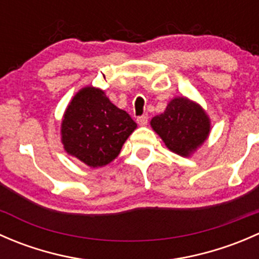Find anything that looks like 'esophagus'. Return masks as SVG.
<instances>
[{
  "label": "esophagus",
  "mask_w": 259,
  "mask_h": 259,
  "mask_svg": "<svg viewBox=\"0 0 259 259\" xmlns=\"http://www.w3.org/2000/svg\"><path fill=\"white\" fill-rule=\"evenodd\" d=\"M137 121H138V124L142 125V126H143V125H146V124H148V115H146V114L142 115V116L138 117Z\"/></svg>",
  "instance_id": "34e87169"
}]
</instances>
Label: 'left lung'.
<instances>
[{"label": "left lung", "instance_id": "obj_1", "mask_svg": "<svg viewBox=\"0 0 259 259\" xmlns=\"http://www.w3.org/2000/svg\"><path fill=\"white\" fill-rule=\"evenodd\" d=\"M150 126L169 150L190 156L209 137L210 119L199 104L178 96L169 101L163 114L150 120Z\"/></svg>", "mask_w": 259, "mask_h": 259}]
</instances>
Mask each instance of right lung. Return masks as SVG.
I'll return each instance as SVG.
<instances>
[{
  "label": "right lung",
  "mask_w": 259,
  "mask_h": 259,
  "mask_svg": "<svg viewBox=\"0 0 259 259\" xmlns=\"http://www.w3.org/2000/svg\"><path fill=\"white\" fill-rule=\"evenodd\" d=\"M126 111L115 106L101 89L85 86L76 93L61 121L65 151L90 168L108 165L137 129Z\"/></svg>",
  "instance_id": "add662e5"
}]
</instances>
